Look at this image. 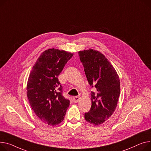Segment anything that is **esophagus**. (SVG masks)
Here are the masks:
<instances>
[{"mask_svg":"<svg viewBox=\"0 0 151 151\" xmlns=\"http://www.w3.org/2000/svg\"><path fill=\"white\" fill-rule=\"evenodd\" d=\"M73 101L75 103H77L78 101H79V100L80 99V97L79 96H75L73 98Z\"/></svg>","mask_w":151,"mask_h":151,"instance_id":"esophagus-1","label":"esophagus"}]
</instances>
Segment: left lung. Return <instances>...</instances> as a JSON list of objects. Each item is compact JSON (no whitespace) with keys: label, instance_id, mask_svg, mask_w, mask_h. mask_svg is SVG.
<instances>
[{"label":"left lung","instance_id":"8db88e82","mask_svg":"<svg viewBox=\"0 0 151 151\" xmlns=\"http://www.w3.org/2000/svg\"><path fill=\"white\" fill-rule=\"evenodd\" d=\"M78 53L88 84L95 89L91 92V108L84 118L88 123L98 126L111 116L116 107L120 94L119 76L101 52L89 49Z\"/></svg>","mask_w":151,"mask_h":151}]
</instances>
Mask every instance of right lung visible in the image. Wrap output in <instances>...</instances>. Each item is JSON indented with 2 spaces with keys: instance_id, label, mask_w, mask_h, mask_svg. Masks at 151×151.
<instances>
[{
  "instance_id": "obj_1",
  "label": "right lung",
  "mask_w": 151,
  "mask_h": 151,
  "mask_svg": "<svg viewBox=\"0 0 151 151\" xmlns=\"http://www.w3.org/2000/svg\"><path fill=\"white\" fill-rule=\"evenodd\" d=\"M73 54L49 48L39 56L29 73L27 95L37 116L43 123L56 126L64 118L70 101L63 94L58 76Z\"/></svg>"
}]
</instances>
